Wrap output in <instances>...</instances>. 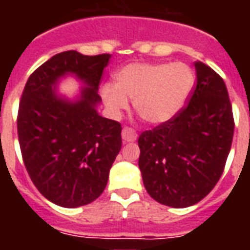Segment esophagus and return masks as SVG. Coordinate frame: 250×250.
Masks as SVG:
<instances>
[{
	"instance_id": "obj_1",
	"label": "esophagus",
	"mask_w": 250,
	"mask_h": 250,
	"mask_svg": "<svg viewBox=\"0 0 250 250\" xmlns=\"http://www.w3.org/2000/svg\"><path fill=\"white\" fill-rule=\"evenodd\" d=\"M122 139L123 142H135L138 139V134L130 127H125L122 131Z\"/></svg>"
}]
</instances>
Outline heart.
Segmentation results:
<instances>
[{
	"mask_svg": "<svg viewBox=\"0 0 250 250\" xmlns=\"http://www.w3.org/2000/svg\"><path fill=\"white\" fill-rule=\"evenodd\" d=\"M193 69L185 62H132L115 73L114 84L100 88L111 115L119 116L134 100L136 112L151 125L175 118L193 91Z\"/></svg>",
	"mask_w": 250,
	"mask_h": 250,
	"instance_id": "b5f03b06",
	"label": "heart"
}]
</instances>
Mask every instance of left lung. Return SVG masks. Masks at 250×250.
Wrapping results in <instances>:
<instances>
[{
	"instance_id": "1",
	"label": "left lung",
	"mask_w": 250,
	"mask_h": 250,
	"mask_svg": "<svg viewBox=\"0 0 250 250\" xmlns=\"http://www.w3.org/2000/svg\"><path fill=\"white\" fill-rule=\"evenodd\" d=\"M197 85L188 107L175 118L145 131L138 139L139 168L147 193L171 208L205 198L222 175L234 132L224 80L195 62Z\"/></svg>"
}]
</instances>
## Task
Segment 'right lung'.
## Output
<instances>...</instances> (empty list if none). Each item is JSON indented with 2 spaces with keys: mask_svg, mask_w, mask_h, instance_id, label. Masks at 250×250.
<instances>
[{
  "mask_svg": "<svg viewBox=\"0 0 250 250\" xmlns=\"http://www.w3.org/2000/svg\"><path fill=\"white\" fill-rule=\"evenodd\" d=\"M111 55L57 53L25 84L17 118L19 142L32 182L62 208L91 204L107 186L122 148V127L99 115V83ZM68 76L82 83L75 98L58 92Z\"/></svg>",
  "mask_w": 250,
  "mask_h": 250,
  "instance_id": "add662e5",
  "label": "right lung"
}]
</instances>
